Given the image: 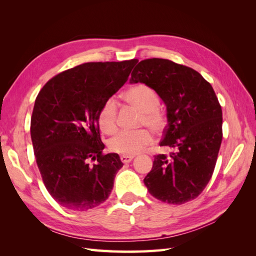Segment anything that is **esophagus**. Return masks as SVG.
<instances>
[{
  "instance_id": "obj_1",
  "label": "esophagus",
  "mask_w": 256,
  "mask_h": 256,
  "mask_svg": "<svg viewBox=\"0 0 256 256\" xmlns=\"http://www.w3.org/2000/svg\"><path fill=\"white\" fill-rule=\"evenodd\" d=\"M132 159H134V156H125V154L120 156V160L122 164H129V162H131V160Z\"/></svg>"
}]
</instances>
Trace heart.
Wrapping results in <instances>:
<instances>
[{"label": "heart", "instance_id": "obj_1", "mask_svg": "<svg viewBox=\"0 0 256 256\" xmlns=\"http://www.w3.org/2000/svg\"><path fill=\"white\" fill-rule=\"evenodd\" d=\"M127 102L142 111L141 125H146L154 131H160L164 126V115L159 109L160 99L156 92L145 84H138L129 88L124 95ZM118 102L114 97L108 98L98 113V124L104 132L114 134L118 130ZM152 142V134L148 129L122 130L109 140L112 152L125 156H134L141 152Z\"/></svg>", "mask_w": 256, "mask_h": 256}]
</instances>
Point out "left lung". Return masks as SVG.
<instances>
[{"mask_svg": "<svg viewBox=\"0 0 256 256\" xmlns=\"http://www.w3.org/2000/svg\"><path fill=\"white\" fill-rule=\"evenodd\" d=\"M152 88L166 106L168 126L160 146L174 150L154 156L144 178L150 194L180 205L196 198L210 180L222 142V110L210 85L196 70L164 58L141 60L130 83Z\"/></svg>", "mask_w": 256, "mask_h": 256, "instance_id": "8db88e82", "label": "left lung"}]
</instances>
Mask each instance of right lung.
I'll list each match as a JSON object with an SVG mask.
<instances>
[{"label": "right lung", "instance_id": "right-lung-1", "mask_svg": "<svg viewBox=\"0 0 256 256\" xmlns=\"http://www.w3.org/2000/svg\"><path fill=\"white\" fill-rule=\"evenodd\" d=\"M136 63H84L53 76L38 92L30 138L44 187L60 206L83 212L109 198L124 164L118 154H102L98 113Z\"/></svg>", "mask_w": 256, "mask_h": 256}]
</instances>
